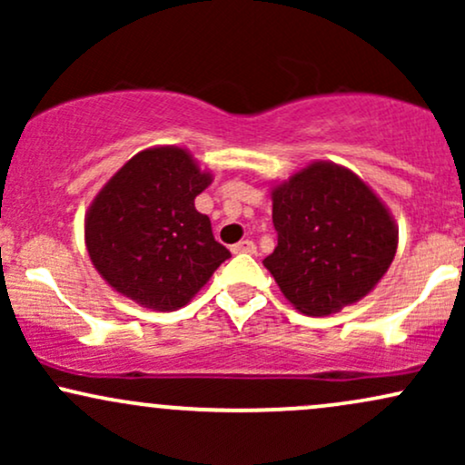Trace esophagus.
<instances>
[{"instance_id": "obj_1", "label": "esophagus", "mask_w": 465, "mask_h": 465, "mask_svg": "<svg viewBox=\"0 0 465 465\" xmlns=\"http://www.w3.org/2000/svg\"><path fill=\"white\" fill-rule=\"evenodd\" d=\"M232 253H255L253 240H240L232 247Z\"/></svg>"}]
</instances>
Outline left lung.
Here are the masks:
<instances>
[{"instance_id": "8db88e82", "label": "left lung", "mask_w": 465, "mask_h": 465, "mask_svg": "<svg viewBox=\"0 0 465 465\" xmlns=\"http://www.w3.org/2000/svg\"><path fill=\"white\" fill-rule=\"evenodd\" d=\"M277 247L264 266L302 314L328 317L370 295L393 262L398 225L345 165L312 162L271 188Z\"/></svg>"}]
</instances>
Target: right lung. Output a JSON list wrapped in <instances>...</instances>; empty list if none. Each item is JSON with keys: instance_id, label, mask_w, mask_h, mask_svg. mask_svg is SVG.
Here are the masks:
<instances>
[{"instance_id": "obj_1", "label": "right lung", "mask_w": 465, "mask_h": 465, "mask_svg": "<svg viewBox=\"0 0 465 465\" xmlns=\"http://www.w3.org/2000/svg\"><path fill=\"white\" fill-rule=\"evenodd\" d=\"M210 183L181 146L146 148L122 165L84 216V244L106 284L151 311L185 306L232 255L194 207Z\"/></svg>"}]
</instances>
